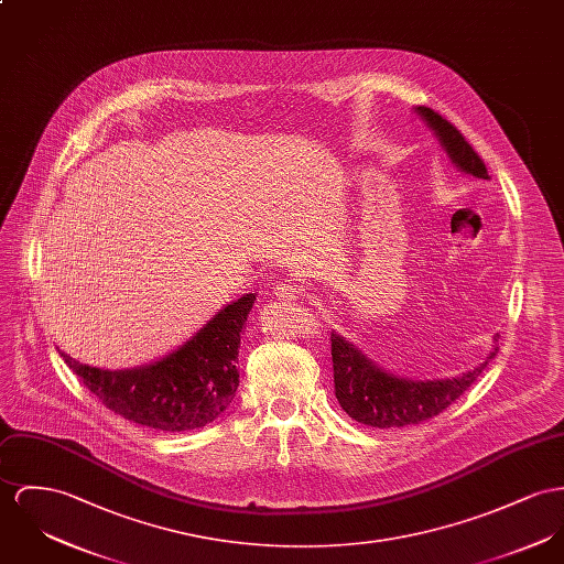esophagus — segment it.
Masks as SVG:
<instances>
[{
  "label": "esophagus",
  "instance_id": "34e87169",
  "mask_svg": "<svg viewBox=\"0 0 564 564\" xmlns=\"http://www.w3.org/2000/svg\"><path fill=\"white\" fill-rule=\"evenodd\" d=\"M301 294H303L301 285H296L292 281H281V283L274 285V296L279 301H296Z\"/></svg>",
  "mask_w": 564,
  "mask_h": 564
}]
</instances>
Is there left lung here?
Segmentation results:
<instances>
[{"mask_svg": "<svg viewBox=\"0 0 564 564\" xmlns=\"http://www.w3.org/2000/svg\"><path fill=\"white\" fill-rule=\"evenodd\" d=\"M416 113L434 130L457 170L489 180L482 159L459 130L430 107H416ZM496 349L498 347H494L487 360H482L473 371L462 373L459 378L414 382L382 371L358 347L347 344L344 337L333 333L330 351L335 369V394L347 416L367 427L389 430L419 425L437 416L470 389V384L477 382L478 376L487 367L489 358L496 356Z\"/></svg>", "mask_w": 564, "mask_h": 564, "instance_id": "left-lung-1", "label": "left lung"}]
</instances>
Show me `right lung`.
<instances>
[{
    "mask_svg": "<svg viewBox=\"0 0 564 564\" xmlns=\"http://www.w3.org/2000/svg\"><path fill=\"white\" fill-rule=\"evenodd\" d=\"M256 294L227 304L170 356L124 371L82 365L62 351L66 365L111 412L156 432H191L217 421L240 384V333Z\"/></svg>",
    "mask_w": 564,
    "mask_h": 564,
    "instance_id": "add662e5",
    "label": "right lung"
}]
</instances>
